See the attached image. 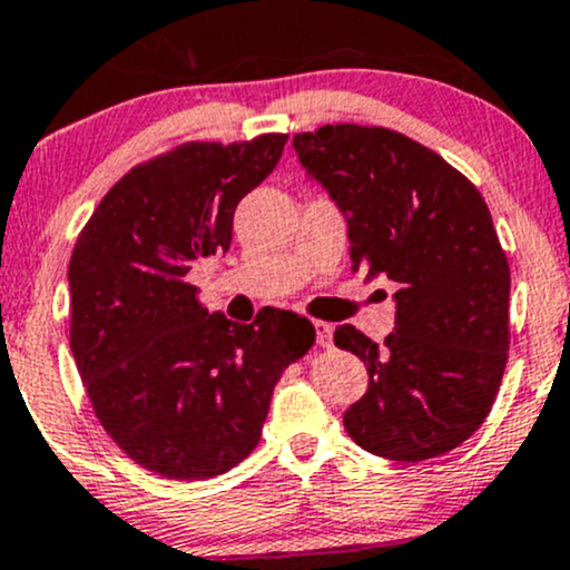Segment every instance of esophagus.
Instances as JSON below:
<instances>
[{"label": "esophagus", "mask_w": 570, "mask_h": 570, "mask_svg": "<svg viewBox=\"0 0 570 570\" xmlns=\"http://www.w3.org/2000/svg\"><path fill=\"white\" fill-rule=\"evenodd\" d=\"M316 343L322 345V348H330L332 345V335H335V326L326 324V322H316Z\"/></svg>", "instance_id": "obj_1"}]
</instances>
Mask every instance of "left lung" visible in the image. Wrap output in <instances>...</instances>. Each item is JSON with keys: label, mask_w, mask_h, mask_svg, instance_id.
Segmentation results:
<instances>
[{"label": "left lung", "mask_w": 570, "mask_h": 570, "mask_svg": "<svg viewBox=\"0 0 570 570\" xmlns=\"http://www.w3.org/2000/svg\"><path fill=\"white\" fill-rule=\"evenodd\" d=\"M292 144L348 217L353 271L399 286L383 345L351 324L335 330L337 348L370 372L345 431L391 461L450 453L485 423L507 370L509 263L488 203L434 149L396 130L337 122Z\"/></svg>", "instance_id": "8db88e82"}]
</instances>
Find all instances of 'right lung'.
<instances>
[{"mask_svg": "<svg viewBox=\"0 0 570 570\" xmlns=\"http://www.w3.org/2000/svg\"><path fill=\"white\" fill-rule=\"evenodd\" d=\"M289 136L185 141L112 185L69 263V345L117 448L168 480L230 472L257 448L284 370L316 343L305 316L265 307L233 324L187 273L233 240V214Z\"/></svg>", "mask_w": 570, "mask_h": 570, "instance_id": "right-lung-1", "label": "right lung"}]
</instances>
